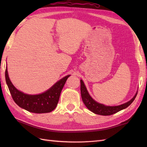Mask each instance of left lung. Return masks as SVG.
Listing matches in <instances>:
<instances>
[{
    "instance_id": "1",
    "label": "left lung",
    "mask_w": 147,
    "mask_h": 147,
    "mask_svg": "<svg viewBox=\"0 0 147 147\" xmlns=\"http://www.w3.org/2000/svg\"><path fill=\"white\" fill-rule=\"evenodd\" d=\"M81 83V95H82V100L84 103V104L86 105V107L88 108L90 111L93 112V113L98 115H109L114 114L116 112L123 110L124 109H126V107H128L129 105L131 104V103L134 101V100L135 99L136 96L137 95V92L136 95L134 96V97L127 102L125 104H122L121 105L118 106H105L103 104H99V103L95 102L93 100L89 93L87 91L86 87L84 85V83L83 80H80Z\"/></svg>"
}]
</instances>
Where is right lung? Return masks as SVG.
Returning <instances> with one entry per match:
<instances>
[{"mask_svg":"<svg viewBox=\"0 0 147 147\" xmlns=\"http://www.w3.org/2000/svg\"><path fill=\"white\" fill-rule=\"evenodd\" d=\"M5 76L9 92L16 104L30 112L42 114L51 112L54 110L57 105L62 90L70 75L64 77L47 91L39 95L25 94L16 88L9 79L7 67L5 69Z\"/></svg>","mask_w":147,"mask_h":147,"instance_id":"right-lung-1","label":"right lung"}]
</instances>
